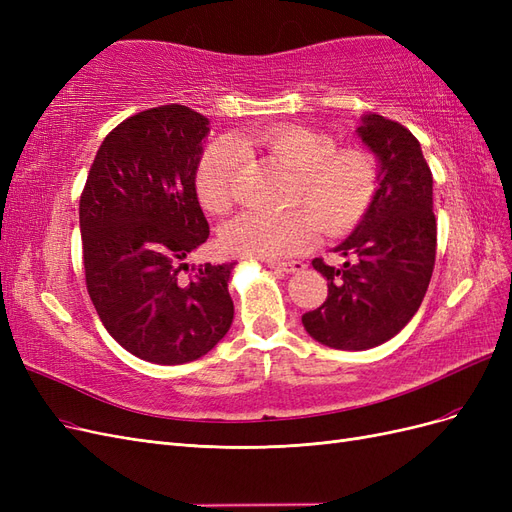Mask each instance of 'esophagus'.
Here are the masks:
<instances>
[{"instance_id": "34e87169", "label": "esophagus", "mask_w": 512, "mask_h": 512, "mask_svg": "<svg viewBox=\"0 0 512 512\" xmlns=\"http://www.w3.org/2000/svg\"><path fill=\"white\" fill-rule=\"evenodd\" d=\"M267 265L271 267V269H275V271H284V273H294V271H301V269H305V265L301 260H269Z\"/></svg>"}]
</instances>
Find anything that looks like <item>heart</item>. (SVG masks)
<instances>
[{
  "instance_id": "obj_1",
  "label": "heart",
  "mask_w": 512,
  "mask_h": 512,
  "mask_svg": "<svg viewBox=\"0 0 512 512\" xmlns=\"http://www.w3.org/2000/svg\"><path fill=\"white\" fill-rule=\"evenodd\" d=\"M240 149L267 151L294 181L280 215L247 211L222 228V245L230 254L275 260L307 250L318 237V224L339 235L361 220L376 190V173L369 158L354 149H337L331 136L303 126H271L237 138ZM239 150L228 141L211 143L194 173L200 207L220 215L232 203L239 170ZM304 209L301 210L300 207Z\"/></svg>"
}]
</instances>
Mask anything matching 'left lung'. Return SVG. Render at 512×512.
Masks as SVG:
<instances>
[{
	"label": "left lung",
	"mask_w": 512,
	"mask_h": 512,
	"mask_svg": "<svg viewBox=\"0 0 512 512\" xmlns=\"http://www.w3.org/2000/svg\"><path fill=\"white\" fill-rule=\"evenodd\" d=\"M356 136L376 156V192L333 247L348 258L344 265L312 260L329 297L301 318L316 342L335 350H369L395 337L421 307L436 262L433 177L421 143L380 115H363Z\"/></svg>",
	"instance_id": "left-lung-1"
}]
</instances>
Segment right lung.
Returning <instances> with one entry per match:
<instances>
[{
	"label": "right lung",
	"instance_id": "1",
	"mask_svg": "<svg viewBox=\"0 0 512 512\" xmlns=\"http://www.w3.org/2000/svg\"><path fill=\"white\" fill-rule=\"evenodd\" d=\"M209 119L188 106L149 108L104 138L81 196L87 292L115 342L138 359L181 365L228 333L235 265L192 267L209 239L194 192Z\"/></svg>",
	"mask_w": 512,
	"mask_h": 512
}]
</instances>
